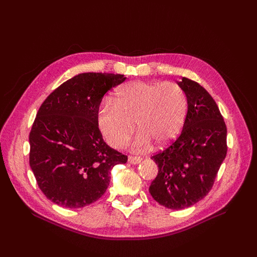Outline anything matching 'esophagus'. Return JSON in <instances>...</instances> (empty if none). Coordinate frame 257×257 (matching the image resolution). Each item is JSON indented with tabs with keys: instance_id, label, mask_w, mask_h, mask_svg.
I'll use <instances>...</instances> for the list:
<instances>
[{
	"instance_id": "esophagus-1",
	"label": "esophagus",
	"mask_w": 257,
	"mask_h": 257,
	"mask_svg": "<svg viewBox=\"0 0 257 257\" xmlns=\"http://www.w3.org/2000/svg\"><path fill=\"white\" fill-rule=\"evenodd\" d=\"M143 161V158L141 157H133V155H130L128 157V163L131 164H138V163H141Z\"/></svg>"
}]
</instances>
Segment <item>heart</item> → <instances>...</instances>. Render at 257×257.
<instances>
[{"label":"heart","instance_id":"heart-1","mask_svg":"<svg viewBox=\"0 0 257 257\" xmlns=\"http://www.w3.org/2000/svg\"><path fill=\"white\" fill-rule=\"evenodd\" d=\"M188 113V97L176 82L134 81L115 91L114 102L105 99L97 111V126L106 142L121 148L134 132L139 131L132 147L149 149L172 142L180 133Z\"/></svg>","mask_w":257,"mask_h":257}]
</instances>
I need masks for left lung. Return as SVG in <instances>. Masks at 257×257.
I'll return each instance as SVG.
<instances>
[{
    "instance_id": "8db88e82",
    "label": "left lung",
    "mask_w": 257,
    "mask_h": 257,
    "mask_svg": "<svg viewBox=\"0 0 257 257\" xmlns=\"http://www.w3.org/2000/svg\"><path fill=\"white\" fill-rule=\"evenodd\" d=\"M188 97L181 134L151 159L159 173L149 192L162 206L180 210L193 206L211 191L227 153V128L212 96L196 81H179Z\"/></svg>"
}]
</instances>
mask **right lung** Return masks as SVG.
<instances>
[{
  "mask_svg": "<svg viewBox=\"0 0 257 257\" xmlns=\"http://www.w3.org/2000/svg\"><path fill=\"white\" fill-rule=\"evenodd\" d=\"M126 78L120 74L83 73L62 83L44 100L30 132V166L52 203L82 208L104 195L110 170L125 164L97 126L106 92Z\"/></svg>",
  "mask_w": 257,
  "mask_h": 257,
  "instance_id": "obj_1",
  "label": "right lung"
}]
</instances>
